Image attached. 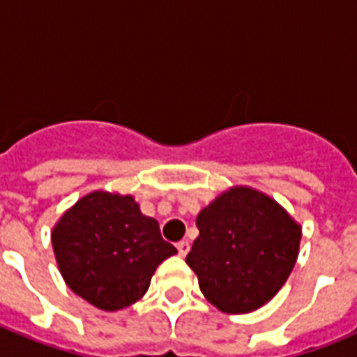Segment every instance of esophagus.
Returning <instances> with one entry per match:
<instances>
[{
  "label": "esophagus",
  "instance_id": "esophagus-1",
  "mask_svg": "<svg viewBox=\"0 0 357 357\" xmlns=\"http://www.w3.org/2000/svg\"><path fill=\"white\" fill-rule=\"evenodd\" d=\"M176 250H178V255L181 257H185L189 252V241H178L176 243Z\"/></svg>",
  "mask_w": 357,
  "mask_h": 357
}]
</instances>
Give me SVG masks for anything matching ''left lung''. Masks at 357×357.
<instances>
[{"label":"left lung","mask_w":357,"mask_h":357,"mask_svg":"<svg viewBox=\"0 0 357 357\" xmlns=\"http://www.w3.org/2000/svg\"><path fill=\"white\" fill-rule=\"evenodd\" d=\"M200 230L185 263L220 311L250 313L270 302L298 257L302 229L273 198L236 185L197 216Z\"/></svg>","instance_id":"obj_1"}]
</instances>
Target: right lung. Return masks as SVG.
<instances>
[{
	"instance_id": "1",
	"label": "right lung",
	"mask_w": 357,
	"mask_h": 357,
	"mask_svg": "<svg viewBox=\"0 0 357 357\" xmlns=\"http://www.w3.org/2000/svg\"><path fill=\"white\" fill-rule=\"evenodd\" d=\"M52 245L69 289L103 311L143 298L157 266L176 254L134 197L109 191H93L66 211Z\"/></svg>"
}]
</instances>
